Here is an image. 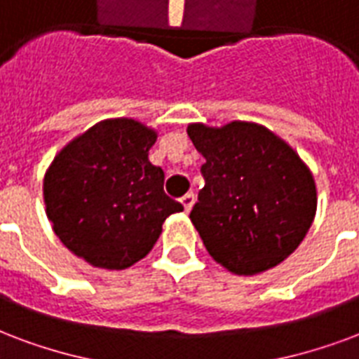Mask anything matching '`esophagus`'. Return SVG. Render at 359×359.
Listing matches in <instances>:
<instances>
[{
	"label": "esophagus",
	"mask_w": 359,
	"mask_h": 359,
	"mask_svg": "<svg viewBox=\"0 0 359 359\" xmlns=\"http://www.w3.org/2000/svg\"><path fill=\"white\" fill-rule=\"evenodd\" d=\"M182 204L183 208H185V212H189L191 208H193V204H195V195L193 193H187V195L182 196Z\"/></svg>",
	"instance_id": "1"
}]
</instances>
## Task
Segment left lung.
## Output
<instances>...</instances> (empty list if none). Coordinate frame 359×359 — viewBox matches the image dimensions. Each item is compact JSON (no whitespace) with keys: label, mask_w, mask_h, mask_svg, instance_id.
I'll list each match as a JSON object with an SVG mask.
<instances>
[{"label":"left lung","mask_w":359,"mask_h":359,"mask_svg":"<svg viewBox=\"0 0 359 359\" xmlns=\"http://www.w3.org/2000/svg\"><path fill=\"white\" fill-rule=\"evenodd\" d=\"M206 158L191 221L208 253L234 274L269 271L297 250L316 215V183L295 151L255 123L189 125Z\"/></svg>","instance_id":"8db88e82"}]
</instances>
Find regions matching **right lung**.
Masks as SVG:
<instances>
[{"instance_id":"1","label":"right lung","mask_w":359,"mask_h":359,"mask_svg":"<svg viewBox=\"0 0 359 359\" xmlns=\"http://www.w3.org/2000/svg\"><path fill=\"white\" fill-rule=\"evenodd\" d=\"M157 134L134 118H107L64 147L43 182L47 217L77 257L121 271L144 259L180 202L149 163Z\"/></svg>"}]
</instances>
